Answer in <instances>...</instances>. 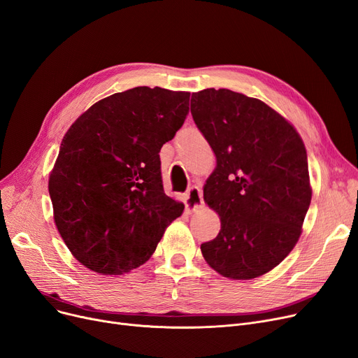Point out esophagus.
Wrapping results in <instances>:
<instances>
[{"label":"esophagus","mask_w":358,"mask_h":358,"mask_svg":"<svg viewBox=\"0 0 358 358\" xmlns=\"http://www.w3.org/2000/svg\"><path fill=\"white\" fill-rule=\"evenodd\" d=\"M203 206V196H201V190L197 185L189 189L187 194H185V209L189 212L197 210L199 208Z\"/></svg>","instance_id":"1"}]
</instances>
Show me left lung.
Segmentation results:
<instances>
[{
	"label": "left lung",
	"mask_w": 358,
	"mask_h": 358,
	"mask_svg": "<svg viewBox=\"0 0 358 358\" xmlns=\"http://www.w3.org/2000/svg\"><path fill=\"white\" fill-rule=\"evenodd\" d=\"M192 115L216 157L203 199L221 217L201 255L231 279L265 275L297 244L312 200L301 137L265 102L229 89L193 93Z\"/></svg>",
	"instance_id": "1"
}]
</instances>
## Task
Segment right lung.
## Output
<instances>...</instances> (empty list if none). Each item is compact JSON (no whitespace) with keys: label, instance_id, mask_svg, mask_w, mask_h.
Here are the masks:
<instances>
[{"label":"right lung","instance_id":"add662e5","mask_svg":"<svg viewBox=\"0 0 358 358\" xmlns=\"http://www.w3.org/2000/svg\"><path fill=\"white\" fill-rule=\"evenodd\" d=\"M189 92L138 86L93 103L59 146L48 190L71 255L102 275L153 255L184 205L165 194L159 152L189 114Z\"/></svg>","mask_w":358,"mask_h":358}]
</instances>
